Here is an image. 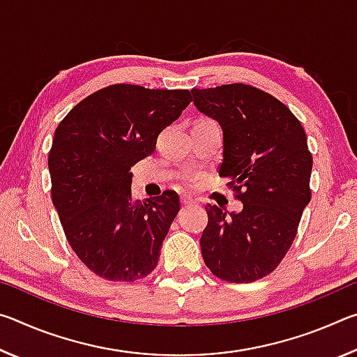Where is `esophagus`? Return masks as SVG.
Masks as SVG:
<instances>
[{"instance_id":"esophagus-1","label":"esophagus","mask_w":357,"mask_h":357,"mask_svg":"<svg viewBox=\"0 0 357 357\" xmlns=\"http://www.w3.org/2000/svg\"><path fill=\"white\" fill-rule=\"evenodd\" d=\"M181 200H183V204H193V203H195V198L187 197V195H184L183 198H181Z\"/></svg>"}]
</instances>
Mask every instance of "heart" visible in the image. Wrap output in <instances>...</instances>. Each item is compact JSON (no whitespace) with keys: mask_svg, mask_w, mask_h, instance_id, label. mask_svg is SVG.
Here are the masks:
<instances>
[{"mask_svg":"<svg viewBox=\"0 0 357 357\" xmlns=\"http://www.w3.org/2000/svg\"><path fill=\"white\" fill-rule=\"evenodd\" d=\"M187 183H189V185H195L197 178H187Z\"/></svg>","mask_w":357,"mask_h":357,"instance_id":"b5f03b06","label":"heart"}]
</instances>
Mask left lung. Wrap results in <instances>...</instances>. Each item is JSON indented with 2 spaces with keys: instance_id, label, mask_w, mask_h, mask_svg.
I'll use <instances>...</instances> for the list:
<instances>
[{
  "instance_id": "1",
  "label": "left lung",
  "mask_w": 357,
  "mask_h": 357,
  "mask_svg": "<svg viewBox=\"0 0 357 357\" xmlns=\"http://www.w3.org/2000/svg\"><path fill=\"white\" fill-rule=\"evenodd\" d=\"M193 104L223 132L219 174L243 202L241 213L208 204L200 245L215 277L263 279L280 264L312 198V154L299 119L274 96L233 83L192 89Z\"/></svg>"
}]
</instances>
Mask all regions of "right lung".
<instances>
[{
  "instance_id": "right-lung-1",
  "label": "right lung",
  "mask_w": 357,
  "mask_h": 357,
  "mask_svg": "<svg viewBox=\"0 0 357 357\" xmlns=\"http://www.w3.org/2000/svg\"><path fill=\"white\" fill-rule=\"evenodd\" d=\"M190 100L189 89L112 84L78 102L55 130L52 200L72 250L102 279L135 282L159 263L179 195L134 200L130 168Z\"/></svg>"
}]
</instances>
